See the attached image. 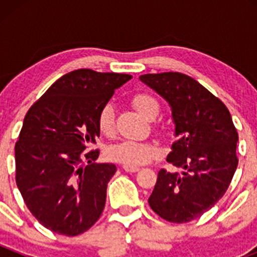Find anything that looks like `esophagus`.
Segmentation results:
<instances>
[{
	"label": "esophagus",
	"mask_w": 257,
	"mask_h": 257,
	"mask_svg": "<svg viewBox=\"0 0 257 257\" xmlns=\"http://www.w3.org/2000/svg\"><path fill=\"white\" fill-rule=\"evenodd\" d=\"M123 169L128 173H137L141 170V168L133 167V165H123Z\"/></svg>",
	"instance_id": "1"
}]
</instances>
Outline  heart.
Wrapping results in <instances>:
<instances>
[{
  "mask_svg": "<svg viewBox=\"0 0 257 257\" xmlns=\"http://www.w3.org/2000/svg\"><path fill=\"white\" fill-rule=\"evenodd\" d=\"M134 108L143 114L148 119H154L159 113V104L157 99L147 93L136 94L132 99ZM98 128L104 136L110 137L115 131V110L112 104H105L98 114ZM160 150L157 144L150 142L138 141H121L113 144L108 149V157L114 162L121 163L124 165H143L152 162L159 155Z\"/></svg>",
  "mask_w": 257,
  "mask_h": 257,
  "instance_id": "heart-1",
  "label": "heart"
}]
</instances>
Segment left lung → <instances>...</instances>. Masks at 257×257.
Segmentation results:
<instances>
[{
    "mask_svg": "<svg viewBox=\"0 0 257 257\" xmlns=\"http://www.w3.org/2000/svg\"><path fill=\"white\" fill-rule=\"evenodd\" d=\"M139 79L172 109L174 137L167 162L180 173H158L149 203L170 222L201 216L222 198L237 168L239 136L224 103L198 80L178 72L143 74Z\"/></svg>",
    "mask_w": 257,
    "mask_h": 257,
    "instance_id": "8db88e82",
    "label": "left lung"
}]
</instances>
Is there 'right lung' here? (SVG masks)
I'll list each match as a JSON object with an SVG mask.
<instances>
[{
    "instance_id": "right-lung-1",
    "label": "right lung",
    "mask_w": 257,
    "mask_h": 257,
    "mask_svg": "<svg viewBox=\"0 0 257 257\" xmlns=\"http://www.w3.org/2000/svg\"><path fill=\"white\" fill-rule=\"evenodd\" d=\"M129 79L92 69L69 72L26 114L15 147L16 183L33 216L56 234L87 231L104 209L116 167L94 164L99 150L87 149L100 134V109Z\"/></svg>"
}]
</instances>
